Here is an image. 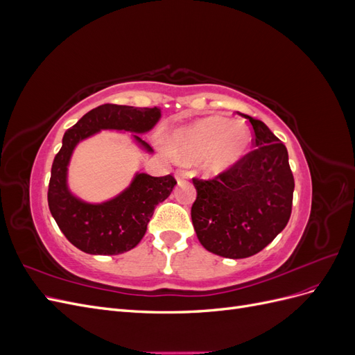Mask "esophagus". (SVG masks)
Masks as SVG:
<instances>
[{
    "instance_id": "1",
    "label": "esophagus",
    "mask_w": 355,
    "mask_h": 355,
    "mask_svg": "<svg viewBox=\"0 0 355 355\" xmlns=\"http://www.w3.org/2000/svg\"><path fill=\"white\" fill-rule=\"evenodd\" d=\"M175 178H176V180L179 182V184H180L182 180H185V179L188 178V171L182 170V168H178V170L175 171Z\"/></svg>"
}]
</instances>
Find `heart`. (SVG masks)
<instances>
[{
  "label": "heart",
  "instance_id": "1",
  "mask_svg": "<svg viewBox=\"0 0 355 355\" xmlns=\"http://www.w3.org/2000/svg\"><path fill=\"white\" fill-rule=\"evenodd\" d=\"M252 135L241 121L223 116H206L170 135L168 149L182 161L201 158L202 168L218 175L231 168L247 154Z\"/></svg>",
  "mask_w": 355,
  "mask_h": 355
}]
</instances>
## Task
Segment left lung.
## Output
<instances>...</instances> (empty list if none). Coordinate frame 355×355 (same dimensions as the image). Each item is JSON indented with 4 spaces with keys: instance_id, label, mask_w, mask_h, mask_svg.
Instances as JSON below:
<instances>
[{
    "instance_id": "left-lung-1",
    "label": "left lung",
    "mask_w": 355,
    "mask_h": 355,
    "mask_svg": "<svg viewBox=\"0 0 355 355\" xmlns=\"http://www.w3.org/2000/svg\"><path fill=\"white\" fill-rule=\"evenodd\" d=\"M241 116L253 127V151L214 179H192L197 237L204 249L230 259L259 253L286 228L295 189L284 144L261 120Z\"/></svg>"
}]
</instances>
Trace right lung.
Listing matches in <instances>:
<instances>
[{"label":"right lung","instance_id":"add662e5","mask_svg":"<svg viewBox=\"0 0 355 355\" xmlns=\"http://www.w3.org/2000/svg\"><path fill=\"white\" fill-rule=\"evenodd\" d=\"M159 116V108L105 103L89 111L63 135L62 148L51 166L47 200L58 227L77 249L90 254L132 250L144 239L157 204L170 196L176 180L171 175L154 178L136 173L121 194L99 204L85 202L68 188V166L75 146L101 130H118L135 133L136 144L153 153L137 135L151 130Z\"/></svg>","mask_w":355,"mask_h":355}]
</instances>
